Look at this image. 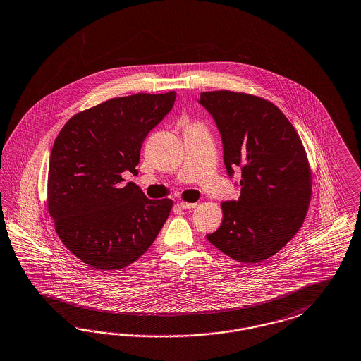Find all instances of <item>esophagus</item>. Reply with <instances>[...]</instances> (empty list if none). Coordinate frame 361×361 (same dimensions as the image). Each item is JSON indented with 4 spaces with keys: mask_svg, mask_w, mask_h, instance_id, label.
Here are the masks:
<instances>
[{
    "mask_svg": "<svg viewBox=\"0 0 361 361\" xmlns=\"http://www.w3.org/2000/svg\"><path fill=\"white\" fill-rule=\"evenodd\" d=\"M197 204L196 202H180V207L183 208V209H190V208H195Z\"/></svg>",
    "mask_w": 361,
    "mask_h": 361,
    "instance_id": "obj_1",
    "label": "esophagus"
}]
</instances>
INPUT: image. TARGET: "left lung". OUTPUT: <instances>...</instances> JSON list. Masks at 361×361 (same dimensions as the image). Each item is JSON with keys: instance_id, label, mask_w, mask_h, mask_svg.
<instances>
[{"instance_id": "8db88e82", "label": "left lung", "mask_w": 361, "mask_h": 361, "mask_svg": "<svg viewBox=\"0 0 361 361\" xmlns=\"http://www.w3.org/2000/svg\"><path fill=\"white\" fill-rule=\"evenodd\" d=\"M216 122L227 173L240 168V197L221 202L223 221L209 243L236 262L259 263L298 232L312 196V172L301 138L285 114L259 97L202 92Z\"/></svg>"}]
</instances>
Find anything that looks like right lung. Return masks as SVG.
<instances>
[{
    "mask_svg": "<svg viewBox=\"0 0 361 361\" xmlns=\"http://www.w3.org/2000/svg\"><path fill=\"white\" fill-rule=\"evenodd\" d=\"M174 99V91L109 99L75 114L55 140L48 212L63 245L97 270L138 259L171 214V199L150 200L134 183H121L126 171L138 174L142 142Z\"/></svg>",
    "mask_w": 361,
    "mask_h": 361,
    "instance_id": "add662e5",
    "label": "right lung"
}]
</instances>
